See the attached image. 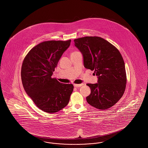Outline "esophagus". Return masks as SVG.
<instances>
[{
    "label": "esophagus",
    "instance_id": "obj_1",
    "mask_svg": "<svg viewBox=\"0 0 148 148\" xmlns=\"http://www.w3.org/2000/svg\"><path fill=\"white\" fill-rule=\"evenodd\" d=\"M83 85H84V84H75L74 85V86L75 87H76V88H78V87H80V86H83Z\"/></svg>",
    "mask_w": 148,
    "mask_h": 148
}]
</instances>
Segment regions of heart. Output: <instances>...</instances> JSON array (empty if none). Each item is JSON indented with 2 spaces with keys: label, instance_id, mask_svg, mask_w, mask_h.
<instances>
[{
  "label": "heart",
  "instance_id": "1",
  "mask_svg": "<svg viewBox=\"0 0 148 148\" xmlns=\"http://www.w3.org/2000/svg\"><path fill=\"white\" fill-rule=\"evenodd\" d=\"M75 52H77V51H74V52H73V53H75Z\"/></svg>",
  "mask_w": 148,
  "mask_h": 148
}]
</instances>
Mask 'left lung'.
Listing matches in <instances>:
<instances>
[{
  "instance_id": "obj_1",
  "label": "left lung",
  "mask_w": 148,
  "mask_h": 148,
  "mask_svg": "<svg viewBox=\"0 0 148 148\" xmlns=\"http://www.w3.org/2000/svg\"><path fill=\"white\" fill-rule=\"evenodd\" d=\"M83 54L85 68L98 77V83L87 84L91 89L87 102L98 109L114 106L123 95L127 84L125 64L115 46L99 36H85L74 40Z\"/></svg>"
}]
</instances>
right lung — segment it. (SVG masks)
<instances>
[{
    "label": "right lung",
    "mask_w": 148,
    "mask_h": 148,
    "mask_svg": "<svg viewBox=\"0 0 148 148\" xmlns=\"http://www.w3.org/2000/svg\"><path fill=\"white\" fill-rule=\"evenodd\" d=\"M71 42L68 40L40 42L29 51L23 62L24 89L36 106L45 112H58L69 101L73 85L61 83L51 75Z\"/></svg>",
    "instance_id": "1"
}]
</instances>
